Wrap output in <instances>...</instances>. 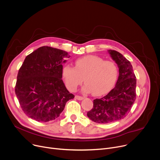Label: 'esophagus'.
<instances>
[{
  "label": "esophagus",
  "mask_w": 160,
  "mask_h": 160,
  "mask_svg": "<svg viewBox=\"0 0 160 160\" xmlns=\"http://www.w3.org/2000/svg\"><path fill=\"white\" fill-rule=\"evenodd\" d=\"M75 98L76 99H77V100H83V97H81V96H78V95H76L75 96Z\"/></svg>",
  "instance_id": "esophagus-1"
}]
</instances>
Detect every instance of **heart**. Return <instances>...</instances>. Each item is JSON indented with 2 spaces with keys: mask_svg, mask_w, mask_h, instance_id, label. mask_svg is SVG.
Instances as JSON below:
<instances>
[{
  "mask_svg": "<svg viewBox=\"0 0 160 160\" xmlns=\"http://www.w3.org/2000/svg\"><path fill=\"white\" fill-rule=\"evenodd\" d=\"M62 74L69 90L75 91L84 78L86 85L82 91L98 97L106 94L114 87L118 77V69L113 62L89 55L76 60L74 67L68 64L63 65Z\"/></svg>",
  "mask_w": 160,
  "mask_h": 160,
  "instance_id": "1",
  "label": "heart"
}]
</instances>
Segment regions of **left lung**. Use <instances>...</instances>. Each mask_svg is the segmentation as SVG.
<instances>
[{
	"label": "left lung",
	"mask_w": 160,
	"mask_h": 160,
	"mask_svg": "<svg viewBox=\"0 0 160 160\" xmlns=\"http://www.w3.org/2000/svg\"><path fill=\"white\" fill-rule=\"evenodd\" d=\"M108 52L119 68L115 88L105 97L93 100V107L87 113L97 123L108 124L119 121L127 115L136 100V78L131 63L119 52Z\"/></svg>",
	"instance_id": "obj_1"
}]
</instances>
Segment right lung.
Listing matches in <instances>:
<instances>
[{
	"instance_id": "right-lung-1",
	"label": "right lung",
	"mask_w": 160,
	"mask_h": 160,
	"mask_svg": "<svg viewBox=\"0 0 160 160\" xmlns=\"http://www.w3.org/2000/svg\"><path fill=\"white\" fill-rule=\"evenodd\" d=\"M70 56L43 46L28 55L19 70L15 91L24 113L39 122L57 119L74 95L62 80L63 63Z\"/></svg>"
}]
</instances>
